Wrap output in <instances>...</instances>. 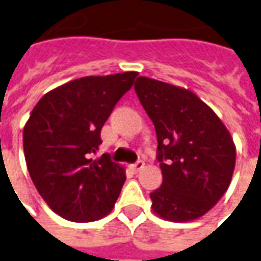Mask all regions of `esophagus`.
I'll return each mask as SVG.
<instances>
[{
  "instance_id": "obj_1",
  "label": "esophagus",
  "mask_w": 261,
  "mask_h": 261,
  "mask_svg": "<svg viewBox=\"0 0 261 261\" xmlns=\"http://www.w3.org/2000/svg\"><path fill=\"white\" fill-rule=\"evenodd\" d=\"M144 168V161L138 160L137 163H134V164H131V170L134 171V173H138L140 170H143Z\"/></svg>"
}]
</instances>
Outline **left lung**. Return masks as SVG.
I'll return each mask as SVG.
<instances>
[{
    "label": "left lung",
    "mask_w": 261,
    "mask_h": 261,
    "mask_svg": "<svg viewBox=\"0 0 261 261\" xmlns=\"http://www.w3.org/2000/svg\"><path fill=\"white\" fill-rule=\"evenodd\" d=\"M134 90L157 134L163 182L150 197L153 210L170 221L198 219L228 189L236 164L230 133L191 91L138 77Z\"/></svg>",
    "instance_id": "left-lung-1"
}]
</instances>
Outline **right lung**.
<instances>
[{
	"instance_id": "1",
	"label": "right lung",
	"mask_w": 261,
	"mask_h": 261,
	"mask_svg": "<svg viewBox=\"0 0 261 261\" xmlns=\"http://www.w3.org/2000/svg\"><path fill=\"white\" fill-rule=\"evenodd\" d=\"M137 72L84 77L47 93L22 134L34 186L49 208L70 221H95L113 210L125 181L110 154L97 155L101 128Z\"/></svg>"
}]
</instances>
